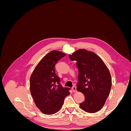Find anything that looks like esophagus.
Returning <instances> with one entry per match:
<instances>
[{"label": "esophagus", "instance_id": "1", "mask_svg": "<svg viewBox=\"0 0 131 131\" xmlns=\"http://www.w3.org/2000/svg\"><path fill=\"white\" fill-rule=\"evenodd\" d=\"M72 90H73V92H76L77 91V88H76V86H73V88H72Z\"/></svg>", "mask_w": 131, "mask_h": 131}]
</instances>
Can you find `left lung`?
Wrapping results in <instances>:
<instances>
[{
  "label": "left lung",
  "instance_id": "1",
  "mask_svg": "<svg viewBox=\"0 0 131 131\" xmlns=\"http://www.w3.org/2000/svg\"><path fill=\"white\" fill-rule=\"evenodd\" d=\"M69 57L77 62V90L85 95L80 108L89 113H96L103 106L110 93L112 78L109 71L102 59L93 52L79 49Z\"/></svg>",
  "mask_w": 131,
  "mask_h": 131
}]
</instances>
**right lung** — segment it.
Segmentation results:
<instances>
[{"mask_svg": "<svg viewBox=\"0 0 131 131\" xmlns=\"http://www.w3.org/2000/svg\"><path fill=\"white\" fill-rule=\"evenodd\" d=\"M66 54L52 51L43 57L35 67L30 79V90L35 104L41 112L52 115L59 110L64 98L70 94L69 88L61 84L54 66Z\"/></svg>", "mask_w": 131, "mask_h": 131, "instance_id": "add662e5", "label": "right lung"}]
</instances>
